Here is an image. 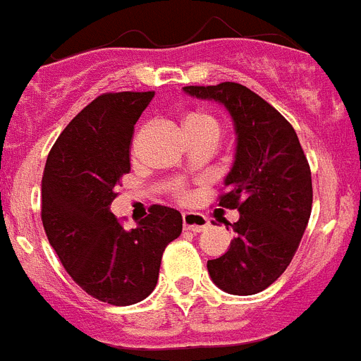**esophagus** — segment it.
I'll return each mask as SVG.
<instances>
[{"label":"esophagus","instance_id":"1","mask_svg":"<svg viewBox=\"0 0 361 361\" xmlns=\"http://www.w3.org/2000/svg\"><path fill=\"white\" fill-rule=\"evenodd\" d=\"M184 229H190L193 233H200L209 228V220L200 213H184L183 215Z\"/></svg>","mask_w":361,"mask_h":361}]
</instances>
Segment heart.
I'll return each instance as SVG.
<instances>
[{"mask_svg": "<svg viewBox=\"0 0 361 361\" xmlns=\"http://www.w3.org/2000/svg\"><path fill=\"white\" fill-rule=\"evenodd\" d=\"M184 128L188 133H200L208 132L213 135H220V124L212 114H206V111H195V114H190V116L184 117ZM178 193H183V190L178 188Z\"/></svg>", "mask_w": 361, "mask_h": 361, "instance_id": "obj_1", "label": "heart"}]
</instances>
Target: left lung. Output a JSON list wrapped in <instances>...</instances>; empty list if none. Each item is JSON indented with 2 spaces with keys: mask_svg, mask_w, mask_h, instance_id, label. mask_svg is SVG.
<instances>
[{
  "mask_svg": "<svg viewBox=\"0 0 361 361\" xmlns=\"http://www.w3.org/2000/svg\"><path fill=\"white\" fill-rule=\"evenodd\" d=\"M197 99L224 104L237 149L219 206L238 209L228 251L208 260L213 283L229 295L264 291L288 269L312 206L309 162L298 135L279 110L238 82L184 86Z\"/></svg>",
  "mask_w": 361,
  "mask_h": 361,
  "instance_id": "8db88e82",
  "label": "left lung"
}]
</instances>
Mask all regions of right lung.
I'll return each instance as SVG.
<instances>
[{"mask_svg":"<svg viewBox=\"0 0 361 361\" xmlns=\"http://www.w3.org/2000/svg\"><path fill=\"white\" fill-rule=\"evenodd\" d=\"M155 92L103 94L57 137L41 180V220L73 282L111 305H132L155 289L166 245L183 231V215L152 206L135 229L110 212L130 171L133 126Z\"/></svg>","mask_w":361,"mask_h":361,"instance_id":"obj_1","label":"right lung"}]
</instances>
